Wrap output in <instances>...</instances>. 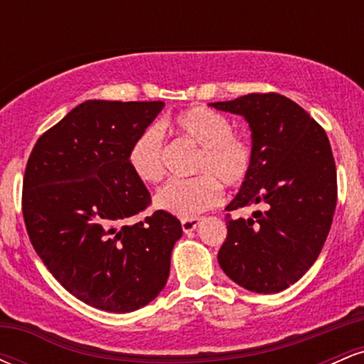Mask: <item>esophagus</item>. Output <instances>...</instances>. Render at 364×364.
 Here are the masks:
<instances>
[{
  "label": "esophagus",
  "instance_id": "34e87169",
  "mask_svg": "<svg viewBox=\"0 0 364 364\" xmlns=\"http://www.w3.org/2000/svg\"><path fill=\"white\" fill-rule=\"evenodd\" d=\"M198 225H200V219H196V217H191V219H183L181 220V228H183V231H185V232L195 231V229L198 228Z\"/></svg>",
  "mask_w": 364,
  "mask_h": 364
}]
</instances>
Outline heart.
I'll return each instance as SVG.
<instances>
[{
  "instance_id": "heart-1",
  "label": "heart",
  "mask_w": 364,
  "mask_h": 364,
  "mask_svg": "<svg viewBox=\"0 0 364 364\" xmlns=\"http://www.w3.org/2000/svg\"><path fill=\"white\" fill-rule=\"evenodd\" d=\"M178 136L200 147L193 171L200 176L174 179L156 195V207L181 219L202 214L223 200L220 185H243L252 171L253 150L245 136L232 132V123L210 107H190L171 121ZM128 164L144 183H159L166 174L164 136L156 127L145 128L128 150Z\"/></svg>"
}]
</instances>
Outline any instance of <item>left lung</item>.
<instances>
[{"instance_id": "left-lung-1", "label": "left lung", "mask_w": 364, "mask_h": 364, "mask_svg": "<svg viewBox=\"0 0 364 364\" xmlns=\"http://www.w3.org/2000/svg\"><path fill=\"white\" fill-rule=\"evenodd\" d=\"M252 129L253 162L225 210L262 205L250 219L228 214L217 260L237 286L272 294L298 282L327 240L337 203V173L325 129L281 94H248L212 102Z\"/></svg>"}]
</instances>
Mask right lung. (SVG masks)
Segmentation results:
<instances>
[{"label": "right lung", "instance_id": "1", "mask_svg": "<svg viewBox=\"0 0 364 364\" xmlns=\"http://www.w3.org/2000/svg\"><path fill=\"white\" fill-rule=\"evenodd\" d=\"M164 102L85 101L37 140L23 176L28 237L53 277L80 301L112 313L149 304L164 289L181 223L150 205L128 164L133 140Z\"/></svg>", "mask_w": 364, "mask_h": 364}]
</instances>
